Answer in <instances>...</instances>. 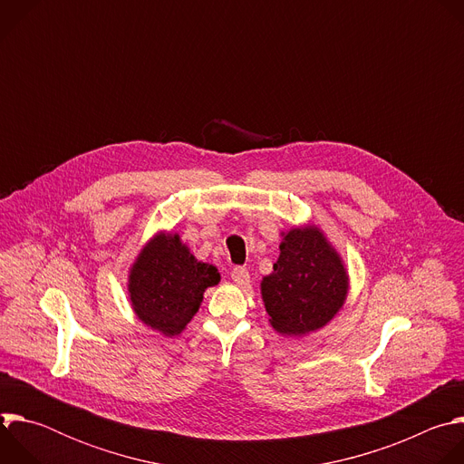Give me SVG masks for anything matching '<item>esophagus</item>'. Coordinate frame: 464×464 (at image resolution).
I'll return each instance as SVG.
<instances>
[{
  "label": "esophagus",
  "instance_id": "1",
  "mask_svg": "<svg viewBox=\"0 0 464 464\" xmlns=\"http://www.w3.org/2000/svg\"><path fill=\"white\" fill-rule=\"evenodd\" d=\"M231 279L238 285V286H247L249 285V272L242 266H235L231 270Z\"/></svg>",
  "mask_w": 464,
  "mask_h": 464
}]
</instances>
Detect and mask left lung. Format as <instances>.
<instances>
[{
  "mask_svg": "<svg viewBox=\"0 0 464 464\" xmlns=\"http://www.w3.org/2000/svg\"><path fill=\"white\" fill-rule=\"evenodd\" d=\"M274 272L260 281L270 324L283 336H304L323 328L345 304L349 274L342 255L314 226L281 233Z\"/></svg>",
  "mask_w": 464,
  "mask_h": 464,
  "instance_id": "1",
  "label": "left lung"
}]
</instances>
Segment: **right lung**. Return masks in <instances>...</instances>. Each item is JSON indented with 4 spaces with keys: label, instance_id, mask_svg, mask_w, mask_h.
<instances>
[{
    "label": "right lung",
    "instance_id": "1",
    "mask_svg": "<svg viewBox=\"0 0 464 464\" xmlns=\"http://www.w3.org/2000/svg\"><path fill=\"white\" fill-rule=\"evenodd\" d=\"M218 283L217 266L198 260L178 233H158L131 264L128 295L138 319L172 338L200 308L204 292Z\"/></svg>",
    "mask_w": 464,
    "mask_h": 464
}]
</instances>
